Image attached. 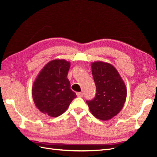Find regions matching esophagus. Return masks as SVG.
Here are the masks:
<instances>
[{"label":"esophagus","instance_id":"obj_1","mask_svg":"<svg viewBox=\"0 0 157 157\" xmlns=\"http://www.w3.org/2000/svg\"><path fill=\"white\" fill-rule=\"evenodd\" d=\"M77 96L78 97H82L83 96V93H82V92H77Z\"/></svg>","mask_w":157,"mask_h":157}]
</instances>
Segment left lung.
Listing matches in <instances>:
<instances>
[{"mask_svg":"<svg viewBox=\"0 0 157 157\" xmlns=\"http://www.w3.org/2000/svg\"><path fill=\"white\" fill-rule=\"evenodd\" d=\"M91 66L96 95L92 100L86 102L95 117L107 121L116 116L124 106L126 85L113 65L98 61L92 62Z\"/></svg>","mask_w":157,"mask_h":157,"instance_id":"1","label":"left lung"}]
</instances>
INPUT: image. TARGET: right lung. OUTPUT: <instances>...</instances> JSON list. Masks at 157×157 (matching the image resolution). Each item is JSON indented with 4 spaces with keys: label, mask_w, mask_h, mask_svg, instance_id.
I'll return each mask as SVG.
<instances>
[{
    "label": "right lung",
    "mask_w": 157,
    "mask_h": 157,
    "mask_svg": "<svg viewBox=\"0 0 157 157\" xmlns=\"http://www.w3.org/2000/svg\"><path fill=\"white\" fill-rule=\"evenodd\" d=\"M71 63L65 59H53L45 65L36 77L32 88L36 107L51 117L63 114L77 95L71 90L67 78Z\"/></svg>",
    "instance_id": "add662e5"
}]
</instances>
